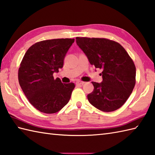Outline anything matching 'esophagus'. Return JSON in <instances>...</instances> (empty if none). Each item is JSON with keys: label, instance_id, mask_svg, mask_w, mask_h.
Instances as JSON below:
<instances>
[{"label": "esophagus", "instance_id": "1", "mask_svg": "<svg viewBox=\"0 0 155 155\" xmlns=\"http://www.w3.org/2000/svg\"><path fill=\"white\" fill-rule=\"evenodd\" d=\"M85 84L84 81H76V85H83Z\"/></svg>", "mask_w": 155, "mask_h": 155}]
</instances>
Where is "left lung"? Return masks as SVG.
Returning a JSON list of instances; mask_svg holds the SVG:
<instances>
[{"instance_id": "8db88e82", "label": "left lung", "mask_w": 155, "mask_h": 155, "mask_svg": "<svg viewBox=\"0 0 155 155\" xmlns=\"http://www.w3.org/2000/svg\"><path fill=\"white\" fill-rule=\"evenodd\" d=\"M78 46L89 63L102 69L101 83L91 82L94 89L87 95L89 103L104 112L115 111L125 104L136 83V68L121 44L106 38L76 37Z\"/></svg>"}]
</instances>
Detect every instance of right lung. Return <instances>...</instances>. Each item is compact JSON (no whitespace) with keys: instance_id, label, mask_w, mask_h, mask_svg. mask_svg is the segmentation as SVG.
Masks as SVG:
<instances>
[{"instance_id":"1","label":"right lung","mask_w":155,"mask_h":155,"mask_svg":"<svg viewBox=\"0 0 155 155\" xmlns=\"http://www.w3.org/2000/svg\"><path fill=\"white\" fill-rule=\"evenodd\" d=\"M75 39L40 41L31 46L18 69V81L29 102L40 112L55 113L70 101L74 83L63 84L54 78L63 68L64 58Z\"/></svg>"}]
</instances>
